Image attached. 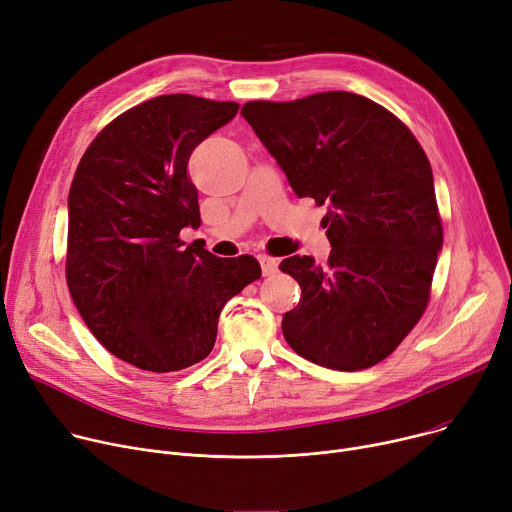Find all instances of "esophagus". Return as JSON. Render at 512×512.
<instances>
[{"instance_id": "obj_1", "label": "esophagus", "mask_w": 512, "mask_h": 512, "mask_svg": "<svg viewBox=\"0 0 512 512\" xmlns=\"http://www.w3.org/2000/svg\"><path fill=\"white\" fill-rule=\"evenodd\" d=\"M259 263H261V271H263V276H271V274H276V271H278V265H280V261H278V259L269 257V255H259Z\"/></svg>"}]
</instances>
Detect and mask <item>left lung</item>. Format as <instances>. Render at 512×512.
<instances>
[{"label": "left lung", "mask_w": 512, "mask_h": 512, "mask_svg": "<svg viewBox=\"0 0 512 512\" xmlns=\"http://www.w3.org/2000/svg\"><path fill=\"white\" fill-rule=\"evenodd\" d=\"M241 115L298 197L327 206L331 253L280 269L300 290L282 331L302 358L362 370L387 358L420 321L442 249L430 162L393 113L352 92L253 100Z\"/></svg>", "instance_id": "1"}]
</instances>
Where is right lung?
<instances>
[{"instance_id": "right-lung-1", "label": "right lung", "mask_w": 512, "mask_h": 512, "mask_svg": "<svg viewBox=\"0 0 512 512\" xmlns=\"http://www.w3.org/2000/svg\"><path fill=\"white\" fill-rule=\"evenodd\" d=\"M236 113L191 94L150 98L102 129L76 168L67 286L98 342L142 370L201 362L224 304L261 278L251 255L222 259L179 238L201 224L189 156Z\"/></svg>"}]
</instances>
